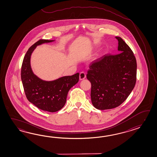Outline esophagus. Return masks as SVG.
I'll return each mask as SVG.
<instances>
[{
	"label": "esophagus",
	"instance_id": "esophagus-1",
	"mask_svg": "<svg viewBox=\"0 0 157 157\" xmlns=\"http://www.w3.org/2000/svg\"><path fill=\"white\" fill-rule=\"evenodd\" d=\"M86 77V74L83 72H80V80H82L85 79Z\"/></svg>",
	"mask_w": 157,
	"mask_h": 157
}]
</instances>
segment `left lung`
Returning a JSON list of instances; mask_svg holds the SVG:
<instances>
[{
    "mask_svg": "<svg viewBox=\"0 0 157 157\" xmlns=\"http://www.w3.org/2000/svg\"><path fill=\"white\" fill-rule=\"evenodd\" d=\"M116 55H105L90 65L87 80L91 83V99L99 110L120 105L129 96L136 81V58L120 37Z\"/></svg>",
    "mask_w": 157,
    "mask_h": 157,
    "instance_id": "left-lung-1",
    "label": "left lung"
}]
</instances>
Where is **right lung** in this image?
<instances>
[{
    "instance_id": "add662e5",
    "label": "right lung",
    "mask_w": 157,
    "mask_h": 157,
    "mask_svg": "<svg viewBox=\"0 0 157 157\" xmlns=\"http://www.w3.org/2000/svg\"><path fill=\"white\" fill-rule=\"evenodd\" d=\"M55 40H39L30 47L24 57L21 68V80L27 99L41 110L55 112L61 109L66 103L67 94L78 82L79 73L60 77L53 81H45L33 74L30 59L38 45Z\"/></svg>"
}]
</instances>
